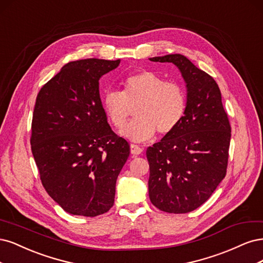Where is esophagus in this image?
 <instances>
[{"instance_id": "34e87169", "label": "esophagus", "mask_w": 263, "mask_h": 263, "mask_svg": "<svg viewBox=\"0 0 263 263\" xmlns=\"http://www.w3.org/2000/svg\"><path fill=\"white\" fill-rule=\"evenodd\" d=\"M130 147H131V153L133 155H139L143 152V148L141 146L137 145V144H131Z\"/></svg>"}]
</instances>
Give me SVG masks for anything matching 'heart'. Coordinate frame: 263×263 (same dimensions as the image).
<instances>
[{
  "instance_id": "heart-1",
  "label": "heart",
  "mask_w": 263,
  "mask_h": 263,
  "mask_svg": "<svg viewBox=\"0 0 263 263\" xmlns=\"http://www.w3.org/2000/svg\"><path fill=\"white\" fill-rule=\"evenodd\" d=\"M137 118L122 132L132 141H145L158 131L173 132L185 115L187 94L177 83L166 82L155 72L141 71L125 78L122 90H108L103 99L105 112L116 128L128 122L131 107Z\"/></svg>"
}]
</instances>
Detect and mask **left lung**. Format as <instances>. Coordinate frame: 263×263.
I'll return each mask as SVG.
<instances>
[{
	"instance_id": "1",
	"label": "left lung",
	"mask_w": 263,
	"mask_h": 263,
	"mask_svg": "<svg viewBox=\"0 0 263 263\" xmlns=\"http://www.w3.org/2000/svg\"><path fill=\"white\" fill-rule=\"evenodd\" d=\"M174 63L187 84V110L177 128L146 151L148 196L160 211L198 209L226 176L231 124L214 79L182 54L151 58Z\"/></svg>"
}]
</instances>
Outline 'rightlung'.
Masks as SVG:
<instances>
[{
  "label": "right lung",
  "instance_id": "1",
  "mask_svg": "<svg viewBox=\"0 0 263 263\" xmlns=\"http://www.w3.org/2000/svg\"><path fill=\"white\" fill-rule=\"evenodd\" d=\"M120 60L85 59L65 64L39 90L31 152L44 188L73 215L94 217L115 202L116 182L130 145L111 130L99 79Z\"/></svg>",
  "mask_w": 263,
  "mask_h": 263
}]
</instances>
